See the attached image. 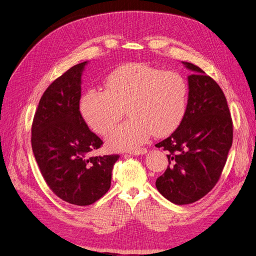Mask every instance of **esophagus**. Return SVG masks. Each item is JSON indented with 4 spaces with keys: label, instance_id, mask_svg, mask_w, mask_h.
Wrapping results in <instances>:
<instances>
[{
    "label": "esophagus",
    "instance_id": "1",
    "mask_svg": "<svg viewBox=\"0 0 256 256\" xmlns=\"http://www.w3.org/2000/svg\"><path fill=\"white\" fill-rule=\"evenodd\" d=\"M146 148H140V150H129L128 153L130 155H143L146 153Z\"/></svg>",
    "mask_w": 256,
    "mask_h": 256
}]
</instances>
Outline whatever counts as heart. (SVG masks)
Instances as JSON below:
<instances>
[{
	"mask_svg": "<svg viewBox=\"0 0 256 256\" xmlns=\"http://www.w3.org/2000/svg\"><path fill=\"white\" fill-rule=\"evenodd\" d=\"M106 90L90 88L82 94L80 112L88 127L104 136L120 120H130L106 136L113 150L138 148L154 134L166 136L182 122L188 86L181 74L141 62L122 64L108 75Z\"/></svg>",
	"mask_w": 256,
	"mask_h": 256,
	"instance_id": "b5f03b06",
	"label": "heart"
}]
</instances>
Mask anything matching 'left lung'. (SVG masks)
<instances>
[{"label": "left lung", "mask_w": 256, "mask_h": 256, "mask_svg": "<svg viewBox=\"0 0 256 256\" xmlns=\"http://www.w3.org/2000/svg\"><path fill=\"white\" fill-rule=\"evenodd\" d=\"M188 75L184 118L156 148L168 150L169 166L156 188L169 202L188 204L216 186L232 144V120L224 92L199 66L182 62Z\"/></svg>", "instance_id": "obj_1"}]
</instances>
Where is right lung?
<instances>
[{"label": "right lung", "instance_id": "obj_1", "mask_svg": "<svg viewBox=\"0 0 256 256\" xmlns=\"http://www.w3.org/2000/svg\"><path fill=\"white\" fill-rule=\"evenodd\" d=\"M82 62L43 94L32 122V150L45 182L59 198L89 206L106 194L120 155L90 156L103 144L80 112Z\"/></svg>", "mask_w": 256, "mask_h": 256}]
</instances>
